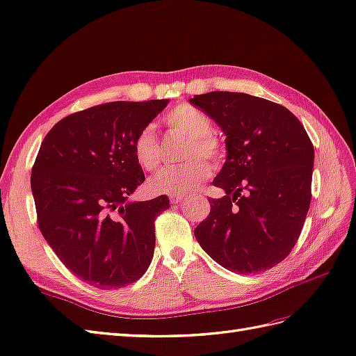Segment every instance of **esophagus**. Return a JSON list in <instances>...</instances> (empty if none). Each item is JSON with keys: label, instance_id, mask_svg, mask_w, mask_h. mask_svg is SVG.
<instances>
[{"label": "esophagus", "instance_id": "34e87169", "mask_svg": "<svg viewBox=\"0 0 356 356\" xmlns=\"http://www.w3.org/2000/svg\"><path fill=\"white\" fill-rule=\"evenodd\" d=\"M184 200H185V195H171V197H170V202H171L172 204L181 203Z\"/></svg>", "mask_w": 356, "mask_h": 356}]
</instances>
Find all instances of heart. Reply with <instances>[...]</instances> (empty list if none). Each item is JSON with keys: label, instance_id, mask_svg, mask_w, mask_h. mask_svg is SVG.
<instances>
[{"label": "heart", "instance_id": "obj_1", "mask_svg": "<svg viewBox=\"0 0 356 356\" xmlns=\"http://www.w3.org/2000/svg\"><path fill=\"white\" fill-rule=\"evenodd\" d=\"M167 126L188 138L181 158L188 159L172 168H165L148 180V189L153 194L184 195L193 193L211 176L209 163L202 159L218 163L225 158V147L212 135V120L191 104H179L165 115ZM134 154L139 167L154 171L161 163L159 140L152 126L139 130L134 140ZM203 155L202 159L200 158Z\"/></svg>", "mask_w": 356, "mask_h": 356}]
</instances>
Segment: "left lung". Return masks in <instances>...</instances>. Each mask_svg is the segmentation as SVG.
I'll return each instance as SVG.
<instances>
[{
  "mask_svg": "<svg viewBox=\"0 0 356 356\" xmlns=\"http://www.w3.org/2000/svg\"><path fill=\"white\" fill-rule=\"evenodd\" d=\"M226 135L227 158L209 198L211 212L194 230L213 261L239 275L282 262L300 236L311 203L314 145L294 115L243 92H208L189 100Z\"/></svg>",
  "mask_w": 356,
  "mask_h": 356,
  "instance_id": "1",
  "label": "left lung"
}]
</instances>
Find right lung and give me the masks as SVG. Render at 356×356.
I'll list each match as a JSON object with an SVG mask.
<instances>
[{"label":"right lung","instance_id":"1","mask_svg":"<svg viewBox=\"0 0 356 356\" xmlns=\"http://www.w3.org/2000/svg\"><path fill=\"white\" fill-rule=\"evenodd\" d=\"M168 100L112 102L71 113L48 131L31 168L38 225L63 266L100 290L134 284L154 253L167 195L129 202L144 184L134 140Z\"/></svg>","mask_w":356,"mask_h":356}]
</instances>
